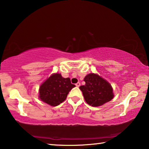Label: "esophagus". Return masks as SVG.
<instances>
[{"label": "esophagus", "mask_w": 149, "mask_h": 149, "mask_svg": "<svg viewBox=\"0 0 149 149\" xmlns=\"http://www.w3.org/2000/svg\"><path fill=\"white\" fill-rule=\"evenodd\" d=\"M75 85H76V87H79V86H80V83L79 82H77L76 84H75Z\"/></svg>", "instance_id": "obj_1"}]
</instances>
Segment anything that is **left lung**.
Masks as SVG:
<instances>
[{
  "label": "left lung",
  "mask_w": 149,
  "mask_h": 149,
  "mask_svg": "<svg viewBox=\"0 0 149 149\" xmlns=\"http://www.w3.org/2000/svg\"><path fill=\"white\" fill-rule=\"evenodd\" d=\"M85 84L79 87L85 101L92 107H99L114 97L110 84L99 75L89 74L84 78Z\"/></svg>",
  "instance_id": "1"
}]
</instances>
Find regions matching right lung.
Listing matches in <instances>:
<instances>
[{
	"label": "right lung",
	"instance_id": "obj_1",
	"mask_svg": "<svg viewBox=\"0 0 149 149\" xmlns=\"http://www.w3.org/2000/svg\"><path fill=\"white\" fill-rule=\"evenodd\" d=\"M75 87L69 77L64 78L61 74H54L41 85L39 98L47 104L56 107L64 101L69 92Z\"/></svg>",
	"mask_w": 149,
	"mask_h": 149
}]
</instances>
